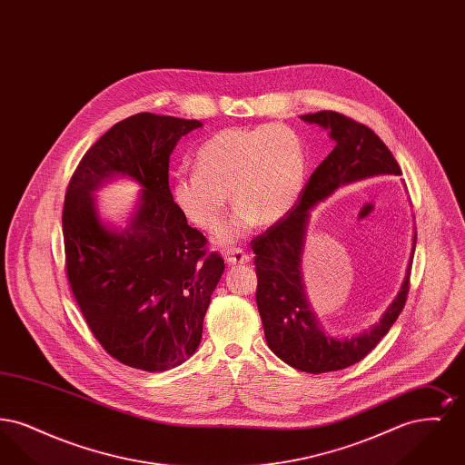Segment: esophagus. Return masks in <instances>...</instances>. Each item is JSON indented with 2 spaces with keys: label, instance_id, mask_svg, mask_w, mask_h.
Instances as JSON below:
<instances>
[{
  "label": "esophagus",
  "instance_id": "esophagus-1",
  "mask_svg": "<svg viewBox=\"0 0 465 465\" xmlns=\"http://www.w3.org/2000/svg\"><path fill=\"white\" fill-rule=\"evenodd\" d=\"M249 260H251L249 254H245L242 249H239V247L224 251V262H226L228 265H247Z\"/></svg>",
  "mask_w": 465,
  "mask_h": 465
}]
</instances>
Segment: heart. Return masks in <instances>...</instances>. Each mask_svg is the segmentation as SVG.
I'll list each match as a JSON object with an SVG mask.
<instances>
[{
    "instance_id": "1",
    "label": "heart",
    "mask_w": 465,
    "mask_h": 465,
    "mask_svg": "<svg viewBox=\"0 0 465 465\" xmlns=\"http://www.w3.org/2000/svg\"><path fill=\"white\" fill-rule=\"evenodd\" d=\"M195 167V173L174 177L173 200L190 222L214 232L230 195L237 209L220 242L232 243L258 223L281 222L294 207L307 179V152L302 137L286 125L232 127L200 146Z\"/></svg>"
}]
</instances>
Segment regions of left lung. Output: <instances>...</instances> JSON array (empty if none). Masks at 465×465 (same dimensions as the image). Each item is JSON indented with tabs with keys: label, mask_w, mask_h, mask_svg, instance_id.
I'll return each instance as SVG.
<instances>
[{
	"label": "left lung",
	"mask_w": 465,
	"mask_h": 465,
	"mask_svg": "<svg viewBox=\"0 0 465 465\" xmlns=\"http://www.w3.org/2000/svg\"><path fill=\"white\" fill-rule=\"evenodd\" d=\"M330 133L331 153L313 171L294 207L251 245L258 275L256 303L270 351L289 366L307 373H328L349 368L370 354L396 322L406 303L417 233L398 296L370 331L336 338L324 331L305 292L302 258L310 209L328 199L340 186L381 174H401L396 158L370 127L336 111L300 116Z\"/></svg>",
	"instance_id": "8db88e82"
}]
</instances>
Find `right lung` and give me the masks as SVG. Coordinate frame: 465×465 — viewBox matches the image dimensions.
Returning a JSON list of instances; mask_svg holds the SVG:
<instances>
[{
  "instance_id": "obj_1",
  "label": "right lung",
  "mask_w": 465,
  "mask_h": 465,
  "mask_svg": "<svg viewBox=\"0 0 465 465\" xmlns=\"http://www.w3.org/2000/svg\"><path fill=\"white\" fill-rule=\"evenodd\" d=\"M199 127V120L133 114L95 141L67 184L63 233L74 300L104 351L143 371H167L195 354L224 272L169 188V156ZM116 176L143 188L125 229L103 223L93 199Z\"/></svg>"
}]
</instances>
